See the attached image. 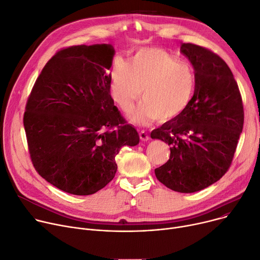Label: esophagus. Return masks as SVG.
<instances>
[{"label": "esophagus", "mask_w": 260, "mask_h": 260, "mask_svg": "<svg viewBox=\"0 0 260 260\" xmlns=\"http://www.w3.org/2000/svg\"><path fill=\"white\" fill-rule=\"evenodd\" d=\"M140 139H141L143 142H147V141L150 140V136L147 134V132L141 131V132H140Z\"/></svg>", "instance_id": "esophagus-1"}]
</instances>
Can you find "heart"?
Instances as JSON below:
<instances>
[{
  "instance_id": "heart-1",
  "label": "heart",
  "mask_w": 260,
  "mask_h": 260,
  "mask_svg": "<svg viewBox=\"0 0 260 260\" xmlns=\"http://www.w3.org/2000/svg\"><path fill=\"white\" fill-rule=\"evenodd\" d=\"M196 78L191 66L164 49L146 47L137 50L128 64L117 60L111 70V95L118 108L129 110L134 124L169 121L186 110L195 91ZM142 96H140V93Z\"/></svg>"
}]
</instances>
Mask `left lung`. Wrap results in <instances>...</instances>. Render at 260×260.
<instances>
[{
	"instance_id": "obj_1",
	"label": "left lung",
	"mask_w": 260,
	"mask_h": 260,
	"mask_svg": "<svg viewBox=\"0 0 260 260\" xmlns=\"http://www.w3.org/2000/svg\"><path fill=\"white\" fill-rule=\"evenodd\" d=\"M181 53L196 78L194 95L175 118L151 132L170 148V158L154 170L167 188L201 191L219 180L231 166L243 127L242 100L233 73L216 53L182 43Z\"/></svg>"
}]
</instances>
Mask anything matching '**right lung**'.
<instances>
[{"instance_id":"1","label":"right lung","mask_w":260,"mask_h":260,"mask_svg":"<svg viewBox=\"0 0 260 260\" xmlns=\"http://www.w3.org/2000/svg\"><path fill=\"white\" fill-rule=\"evenodd\" d=\"M113 55L109 44L60 49L43 68L26 104L24 127L37 172L73 195L108 185L120 148L140 143L110 95Z\"/></svg>"}]
</instances>
